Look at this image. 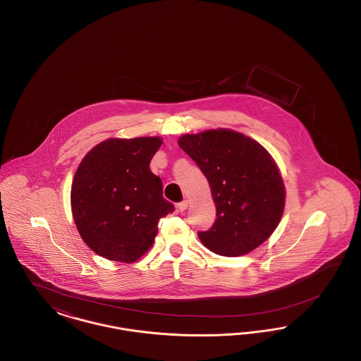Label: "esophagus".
<instances>
[{"label": "esophagus", "mask_w": 361, "mask_h": 361, "mask_svg": "<svg viewBox=\"0 0 361 361\" xmlns=\"http://www.w3.org/2000/svg\"><path fill=\"white\" fill-rule=\"evenodd\" d=\"M188 204L189 203L187 202V200H184V202L178 203L177 207H176V208H177V212H180V214H181V212H184V211L188 208Z\"/></svg>", "instance_id": "34e87169"}]
</instances>
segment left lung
I'll return each mask as SVG.
<instances>
[{
    "label": "left lung",
    "mask_w": 361,
    "mask_h": 361,
    "mask_svg": "<svg viewBox=\"0 0 361 361\" xmlns=\"http://www.w3.org/2000/svg\"><path fill=\"white\" fill-rule=\"evenodd\" d=\"M178 146L206 176L216 208L212 227L197 233L207 249L238 257L268 240L286 203L272 155L255 139L228 128L185 134L178 137Z\"/></svg>",
    "instance_id": "left-lung-1"
}]
</instances>
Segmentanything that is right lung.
Masks as SVG:
<instances>
[{
    "mask_svg": "<svg viewBox=\"0 0 361 361\" xmlns=\"http://www.w3.org/2000/svg\"><path fill=\"white\" fill-rule=\"evenodd\" d=\"M162 139L111 137L82 158L71 184V212L86 245L99 256L134 262L154 243L158 221L174 211L150 161Z\"/></svg>",
    "mask_w": 361,
    "mask_h": 361,
    "instance_id": "1",
    "label": "right lung"
}]
</instances>
